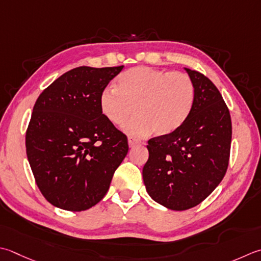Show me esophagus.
Here are the masks:
<instances>
[{"mask_svg": "<svg viewBox=\"0 0 261 261\" xmlns=\"http://www.w3.org/2000/svg\"><path fill=\"white\" fill-rule=\"evenodd\" d=\"M127 142H129V147H135L137 145L140 144V141L136 139L134 137H129V139H127Z\"/></svg>", "mask_w": 261, "mask_h": 261, "instance_id": "obj_1", "label": "esophagus"}]
</instances>
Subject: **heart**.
Here are the masks:
<instances>
[{
    "label": "heart",
    "instance_id": "heart-1",
    "mask_svg": "<svg viewBox=\"0 0 261 261\" xmlns=\"http://www.w3.org/2000/svg\"><path fill=\"white\" fill-rule=\"evenodd\" d=\"M196 88L190 75L180 71H165L136 66L117 76L115 88L101 90L99 107L111 123L125 124L130 135L166 136L176 131L190 116ZM135 110H133V107Z\"/></svg>",
    "mask_w": 261,
    "mask_h": 261
}]
</instances>
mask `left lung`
I'll use <instances>...</instances> for the list:
<instances>
[{"label":"left lung","mask_w":261,"mask_h":261,"mask_svg":"<svg viewBox=\"0 0 261 261\" xmlns=\"http://www.w3.org/2000/svg\"><path fill=\"white\" fill-rule=\"evenodd\" d=\"M196 88L190 116L170 135L148 140L149 158L142 170L147 192L173 211L202 202L225 175L232 140L231 115L206 75L186 69Z\"/></svg>","instance_id":"8db88e82"}]
</instances>
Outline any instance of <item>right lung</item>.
Wrapping results in <instances>:
<instances>
[{
  "label": "right lung",
  "mask_w": 261,
  "mask_h": 261,
  "mask_svg": "<svg viewBox=\"0 0 261 261\" xmlns=\"http://www.w3.org/2000/svg\"><path fill=\"white\" fill-rule=\"evenodd\" d=\"M122 69L74 68L36 100L25 150L36 185L55 207L81 212L95 206L127 154L126 136L99 107L101 90Z\"/></svg>",
  "instance_id": "1"
}]
</instances>
